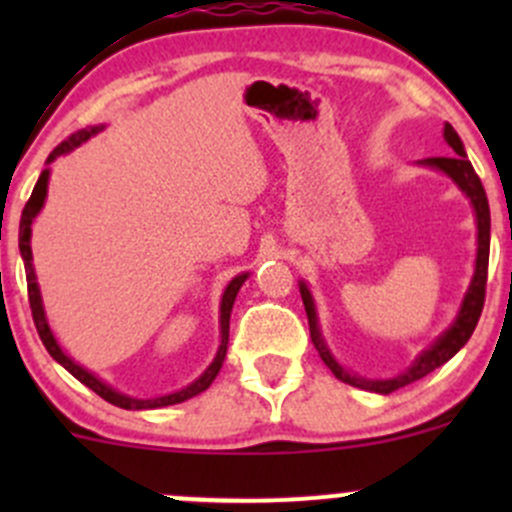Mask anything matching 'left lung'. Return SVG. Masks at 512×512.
Returning <instances> with one entry per match:
<instances>
[{
    "instance_id": "left-lung-1",
    "label": "left lung",
    "mask_w": 512,
    "mask_h": 512,
    "mask_svg": "<svg viewBox=\"0 0 512 512\" xmlns=\"http://www.w3.org/2000/svg\"><path fill=\"white\" fill-rule=\"evenodd\" d=\"M443 138H446L448 146L453 148V156L446 158H426L421 160V165H428V168L443 170L458 188L466 193V198L471 200L473 213H476V227H478V252H476V272H473L471 287H468L466 297H463L461 309H458V317L426 352H421L416 356L414 364L404 371V374L394 376V379H361V376L349 374L344 366H339V361L334 359L329 347L324 344L322 332H319V322H317V309H314V299L309 287L304 282H299V292H302V302L304 309H307V319H309V337H312L314 349H317L319 356H322L324 364L332 369V374L337 376L339 381L344 384L356 386V389L364 391H374V394H391V391L401 389V386H409L414 381L423 379L426 374H431L433 369L446 364L451 356H456L461 352L463 344L471 339L473 329H476L480 312H483V302H485V282H488V255H490V208H488V198H485V190L480 178L473 170L471 160H468L466 151H463V143L458 138V133L453 131L451 123H446L443 128Z\"/></svg>"
}]
</instances>
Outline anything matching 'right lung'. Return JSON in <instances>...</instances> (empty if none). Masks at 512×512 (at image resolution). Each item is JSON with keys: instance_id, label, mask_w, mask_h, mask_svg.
Instances as JSON below:
<instances>
[{"instance_id": "right-lung-1", "label": "right lung", "mask_w": 512, "mask_h": 512, "mask_svg": "<svg viewBox=\"0 0 512 512\" xmlns=\"http://www.w3.org/2000/svg\"><path fill=\"white\" fill-rule=\"evenodd\" d=\"M101 128H103V126H91V128H84V131L71 133V136L66 138L64 143H59V146H56L54 151L49 153V158H46V163H54V160L59 158V156H64V153L74 151L76 146H81V143L89 141L91 136H96V133L101 131ZM46 185H49V168L41 170L39 180H36V185H34V190H32V198H29V203L24 205V210H22V223H19V252H22L24 270H27L29 307H32V317H34V324H36V332H39V337H41V342H44L46 352L54 356V359L59 361V364L64 366V369L69 371L71 376H76V379H79L81 384L89 386V389L96 391V394L101 396V399H106L108 404L118 406V409H131V411L163 409V406L180 404V401H188V399H193V396L203 394V391L208 389L210 384H213L215 376H218V371H220V366H223V361H225L227 339H230V312H232V304H235L237 292H240V287L245 285L247 272H242V275H237L235 280H232L230 285L225 287L223 302H220V347H218V354H215L213 364H210L208 369H205L203 374H200L198 379L193 381V384L185 386V389H180V391H175V394L158 396V399H133V396L121 394V391L111 389V386L103 384L101 379H96V376L91 374L89 369H84V366L76 364V361L71 359V356L66 354L64 349L59 347V342H56L54 334H51L49 322H46L44 304H41L39 285H36V275H34V265H32V223H34L36 215H39V210L44 208Z\"/></svg>"}]
</instances>
